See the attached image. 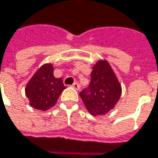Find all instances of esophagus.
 Segmentation results:
<instances>
[{
    "mask_svg": "<svg viewBox=\"0 0 158 158\" xmlns=\"http://www.w3.org/2000/svg\"><path fill=\"white\" fill-rule=\"evenodd\" d=\"M72 88H73V89H75L76 90H79L80 86H79V84L78 83V82H74V83H73V85H72Z\"/></svg>",
    "mask_w": 158,
    "mask_h": 158,
    "instance_id": "obj_1",
    "label": "esophagus"
}]
</instances>
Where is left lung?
Listing matches in <instances>:
<instances>
[{
    "label": "left lung",
    "mask_w": 158,
    "mask_h": 158,
    "mask_svg": "<svg viewBox=\"0 0 158 158\" xmlns=\"http://www.w3.org/2000/svg\"><path fill=\"white\" fill-rule=\"evenodd\" d=\"M89 88L79 96L92 116L106 115L113 109L121 96V85L107 60H98L93 66Z\"/></svg>",
    "instance_id": "left-lung-1"
}]
</instances>
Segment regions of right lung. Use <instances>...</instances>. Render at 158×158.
<instances>
[{
  "label": "right lung",
  "instance_id": "obj_1",
  "mask_svg": "<svg viewBox=\"0 0 158 158\" xmlns=\"http://www.w3.org/2000/svg\"><path fill=\"white\" fill-rule=\"evenodd\" d=\"M65 89L62 79L54 77L53 66L48 63L42 65L30 79L25 93L32 108L45 111L56 104Z\"/></svg>",
  "mask_w": 158,
  "mask_h": 158
}]
</instances>
